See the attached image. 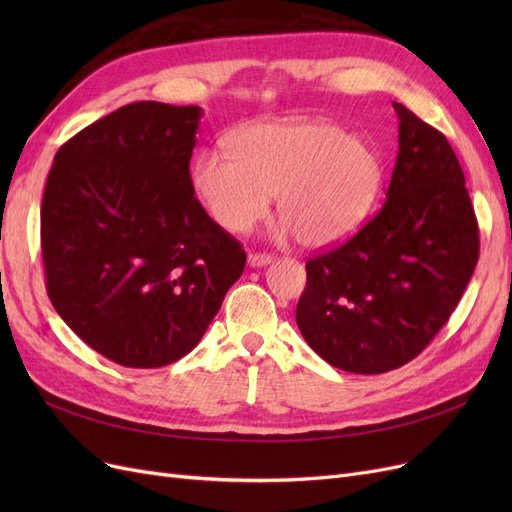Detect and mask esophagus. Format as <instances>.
<instances>
[{"instance_id":"34e87169","label":"esophagus","mask_w":512,"mask_h":512,"mask_svg":"<svg viewBox=\"0 0 512 512\" xmlns=\"http://www.w3.org/2000/svg\"><path fill=\"white\" fill-rule=\"evenodd\" d=\"M271 260H273V256H271V254L252 252L250 256H247V265H250V267H265V265H269Z\"/></svg>"}]
</instances>
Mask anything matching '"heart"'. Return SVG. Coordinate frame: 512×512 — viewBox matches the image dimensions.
I'll list each match as a JSON object with an SVG mask.
<instances>
[{
    "mask_svg": "<svg viewBox=\"0 0 512 512\" xmlns=\"http://www.w3.org/2000/svg\"><path fill=\"white\" fill-rule=\"evenodd\" d=\"M194 190L228 232H247L269 213L309 250L352 237L380 203L382 151L331 121H262L232 134L228 153L207 151L192 168Z\"/></svg>",
    "mask_w": 512,
    "mask_h": 512,
    "instance_id": "b5f03b06",
    "label": "heart"
}]
</instances>
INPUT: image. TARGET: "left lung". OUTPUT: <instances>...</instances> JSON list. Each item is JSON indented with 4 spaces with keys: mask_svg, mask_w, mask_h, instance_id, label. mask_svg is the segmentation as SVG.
<instances>
[{
    "mask_svg": "<svg viewBox=\"0 0 512 512\" xmlns=\"http://www.w3.org/2000/svg\"><path fill=\"white\" fill-rule=\"evenodd\" d=\"M386 203L352 239L305 262L297 305L316 354L384 374L421 354L451 318L478 262V224L446 136L404 104Z\"/></svg>",
    "mask_w": 512,
    "mask_h": 512,
    "instance_id": "left-lung-1",
    "label": "left lung"
}]
</instances>
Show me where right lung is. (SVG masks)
<instances>
[{
  "label": "right lung",
  "instance_id": "1",
  "mask_svg": "<svg viewBox=\"0 0 512 512\" xmlns=\"http://www.w3.org/2000/svg\"><path fill=\"white\" fill-rule=\"evenodd\" d=\"M198 106L134 102L59 147L40 209L46 292L83 342L123 367L179 361L245 267L194 196Z\"/></svg>",
  "mask_w": 512,
  "mask_h": 512
}]
</instances>
